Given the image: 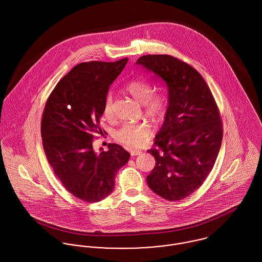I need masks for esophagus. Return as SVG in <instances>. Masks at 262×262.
Masks as SVG:
<instances>
[{
  "instance_id": "1",
  "label": "esophagus",
  "mask_w": 262,
  "mask_h": 262,
  "mask_svg": "<svg viewBox=\"0 0 262 262\" xmlns=\"http://www.w3.org/2000/svg\"><path fill=\"white\" fill-rule=\"evenodd\" d=\"M142 153V151L141 150H131L130 151V154H131V156L133 157V156H137V155H140Z\"/></svg>"
}]
</instances>
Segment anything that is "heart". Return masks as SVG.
<instances>
[{
	"mask_svg": "<svg viewBox=\"0 0 262 262\" xmlns=\"http://www.w3.org/2000/svg\"><path fill=\"white\" fill-rule=\"evenodd\" d=\"M126 91L139 103L144 104L146 115L154 119L162 118L165 111V97L162 95H153V88L147 81L134 79L127 83ZM113 97L108 94L103 104L105 116L112 115ZM149 125L145 123L124 124L115 133V139L120 144L128 148H138L144 145L149 139Z\"/></svg>",
	"mask_w": 262,
	"mask_h": 262,
	"instance_id": "obj_1",
	"label": "heart"
}]
</instances>
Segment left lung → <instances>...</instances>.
<instances>
[{"label": "left lung", "mask_w": 262, "mask_h": 262, "mask_svg": "<svg viewBox=\"0 0 262 262\" xmlns=\"http://www.w3.org/2000/svg\"><path fill=\"white\" fill-rule=\"evenodd\" d=\"M136 63L162 78L168 90L156 147L147 151L155 158L147 184L159 196L180 201L201 187L213 169L223 138L220 111L203 76L187 62L148 54Z\"/></svg>", "instance_id": "obj_1"}]
</instances>
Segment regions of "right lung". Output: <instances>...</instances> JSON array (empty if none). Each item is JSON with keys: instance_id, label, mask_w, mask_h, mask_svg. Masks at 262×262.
I'll return each mask as SVG.
<instances>
[{"instance_id": "add662e5", "label": "right lung", "mask_w": 262, "mask_h": 262, "mask_svg": "<svg viewBox=\"0 0 262 262\" xmlns=\"http://www.w3.org/2000/svg\"><path fill=\"white\" fill-rule=\"evenodd\" d=\"M127 61L126 57L75 66L57 82L42 114L41 137L49 164L67 190L88 203L112 192L119 169L130 157L115 143L100 153L93 148L94 133L103 134L99 124L105 97Z\"/></svg>"}]
</instances>
